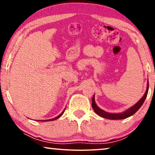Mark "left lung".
I'll use <instances>...</instances> for the list:
<instances>
[{
    "label": "left lung",
    "mask_w": 155,
    "mask_h": 155,
    "mask_svg": "<svg viewBox=\"0 0 155 155\" xmlns=\"http://www.w3.org/2000/svg\"><path fill=\"white\" fill-rule=\"evenodd\" d=\"M148 89H149V82L147 83V89L144 94L143 96L141 97L140 100L138 102H137L134 105L130 107V108H128V110L124 111V112L121 113H110L107 112H105L102 109H100L99 107L95 103V95H93L92 98V107L93 110L95 111V112L96 113L97 115H99L100 117H102V118H105L108 119H112V120H117V119H126L128 117H129L132 115H134L139 109L141 107V106L143 105V102H145V100L147 97V95L148 93Z\"/></svg>",
    "instance_id": "8db88e82"
}]
</instances>
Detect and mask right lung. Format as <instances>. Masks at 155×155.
<instances>
[{"instance_id":"add662e5","label":"right lung","mask_w":155,"mask_h":155,"mask_svg":"<svg viewBox=\"0 0 155 155\" xmlns=\"http://www.w3.org/2000/svg\"><path fill=\"white\" fill-rule=\"evenodd\" d=\"M66 108V107H65ZM65 108H64V110L62 111V112L61 113V114H60L58 115V117H55V118H53V119H47V120H43V121H54V120H55V119H58V118H60V117L62 116V115L63 114V113H64V110H65ZM42 121V120H41V121Z\"/></svg>"}]
</instances>
